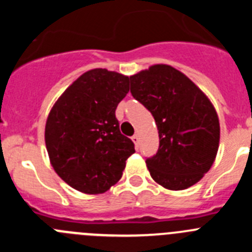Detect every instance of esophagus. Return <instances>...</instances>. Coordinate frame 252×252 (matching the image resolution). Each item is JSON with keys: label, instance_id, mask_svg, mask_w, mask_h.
Returning a JSON list of instances; mask_svg holds the SVG:
<instances>
[{"label": "esophagus", "instance_id": "obj_1", "mask_svg": "<svg viewBox=\"0 0 252 252\" xmlns=\"http://www.w3.org/2000/svg\"><path fill=\"white\" fill-rule=\"evenodd\" d=\"M131 139H132V141H133V144H135V145H139V141H140V137H139V135H137V133H135V135H133L132 137H131Z\"/></svg>", "mask_w": 252, "mask_h": 252}]
</instances>
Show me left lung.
Returning <instances> with one entry per match:
<instances>
[{
	"mask_svg": "<svg viewBox=\"0 0 252 252\" xmlns=\"http://www.w3.org/2000/svg\"><path fill=\"white\" fill-rule=\"evenodd\" d=\"M131 94L154 116L159 150L146 159L150 175L170 190L198 183L215 162L220 121L209 98L186 74L155 64L130 77Z\"/></svg>",
	"mask_w": 252,
	"mask_h": 252,
	"instance_id": "1",
	"label": "left lung"
}]
</instances>
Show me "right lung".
<instances>
[{"label": "right lung", "instance_id": "1", "mask_svg": "<svg viewBox=\"0 0 252 252\" xmlns=\"http://www.w3.org/2000/svg\"><path fill=\"white\" fill-rule=\"evenodd\" d=\"M130 79L95 68L77 78L51 107L45 145L51 166L66 184L99 194L122 177L133 142L120 132L115 111L128 93Z\"/></svg>", "mask_w": 252, "mask_h": 252}]
</instances>
